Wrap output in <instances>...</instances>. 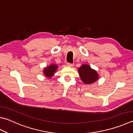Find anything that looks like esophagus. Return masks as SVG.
<instances>
[{
  "mask_svg": "<svg viewBox=\"0 0 133 133\" xmlns=\"http://www.w3.org/2000/svg\"><path fill=\"white\" fill-rule=\"evenodd\" d=\"M66 65H67V66H68V67H72V66H73V64L69 63H67L66 64Z\"/></svg>",
  "mask_w": 133,
  "mask_h": 133,
  "instance_id": "esophagus-1",
  "label": "esophagus"
}]
</instances>
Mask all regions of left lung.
<instances>
[{"label":"left lung","mask_w":133,"mask_h":133,"mask_svg":"<svg viewBox=\"0 0 133 133\" xmlns=\"http://www.w3.org/2000/svg\"><path fill=\"white\" fill-rule=\"evenodd\" d=\"M78 71L81 81L85 84L94 83L99 78L97 71L92 69L88 64H82L78 68Z\"/></svg>","instance_id":"1"}]
</instances>
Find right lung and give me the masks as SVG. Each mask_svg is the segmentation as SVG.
<instances>
[{"label":"right lung","instance_id":"obj_1","mask_svg":"<svg viewBox=\"0 0 133 133\" xmlns=\"http://www.w3.org/2000/svg\"><path fill=\"white\" fill-rule=\"evenodd\" d=\"M58 66L56 64L51 63L49 66L45 67L43 70V73L45 75L46 77L48 78H50L52 76H54L55 73H56Z\"/></svg>","mask_w":133,"mask_h":133}]
</instances>
